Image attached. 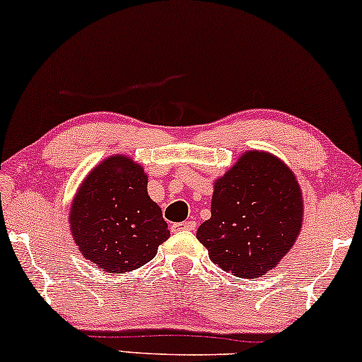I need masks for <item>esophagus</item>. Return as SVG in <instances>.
Masks as SVG:
<instances>
[{
  "instance_id": "1",
  "label": "esophagus",
  "mask_w": 362,
  "mask_h": 362,
  "mask_svg": "<svg viewBox=\"0 0 362 362\" xmlns=\"http://www.w3.org/2000/svg\"><path fill=\"white\" fill-rule=\"evenodd\" d=\"M197 227L196 221H185V222H177V224H173L171 229L175 232H180V230H194Z\"/></svg>"
}]
</instances>
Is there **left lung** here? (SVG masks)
I'll return each instance as SVG.
<instances>
[{
    "label": "left lung",
    "mask_w": 362,
    "mask_h": 362,
    "mask_svg": "<svg viewBox=\"0 0 362 362\" xmlns=\"http://www.w3.org/2000/svg\"><path fill=\"white\" fill-rule=\"evenodd\" d=\"M303 216L300 186L279 158L249 151L216 181L211 219L197 239L211 260L240 279L264 275L298 235Z\"/></svg>",
    "instance_id": "1"
}]
</instances>
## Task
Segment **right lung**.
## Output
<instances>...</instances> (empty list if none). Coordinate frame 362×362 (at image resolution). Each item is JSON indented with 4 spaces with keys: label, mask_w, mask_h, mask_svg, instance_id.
Masks as SVG:
<instances>
[{
    "label": "right lung",
    "mask_w": 362,
    "mask_h": 362,
    "mask_svg": "<svg viewBox=\"0 0 362 362\" xmlns=\"http://www.w3.org/2000/svg\"><path fill=\"white\" fill-rule=\"evenodd\" d=\"M146 182L141 166L127 156H112L87 176L72 202L74 240L88 262L108 274L145 265L170 237Z\"/></svg>",
    "instance_id": "1"
}]
</instances>
